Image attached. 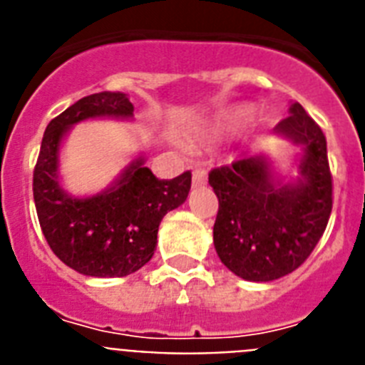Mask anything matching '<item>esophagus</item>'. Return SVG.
Segmentation results:
<instances>
[{
	"mask_svg": "<svg viewBox=\"0 0 365 365\" xmlns=\"http://www.w3.org/2000/svg\"><path fill=\"white\" fill-rule=\"evenodd\" d=\"M192 185L195 186V188H197V186H205L206 185V172H205V170H193Z\"/></svg>",
	"mask_w": 365,
	"mask_h": 365,
	"instance_id": "34e87169",
	"label": "esophagus"
}]
</instances>
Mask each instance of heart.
Masks as SVG:
<instances>
[{
  "label": "heart",
  "instance_id": "obj_1",
  "mask_svg": "<svg viewBox=\"0 0 365 365\" xmlns=\"http://www.w3.org/2000/svg\"><path fill=\"white\" fill-rule=\"evenodd\" d=\"M256 106L252 104H235L232 108L225 109L217 115V117L212 118L208 124L202 128L197 133L195 143H214V140H221V138H227L230 135H235L237 131H241L243 128H247L250 122L256 117Z\"/></svg>",
  "mask_w": 365,
  "mask_h": 365
}]
</instances>
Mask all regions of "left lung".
I'll return each mask as SVG.
<instances>
[{"instance_id":"obj_1","label":"left lung","mask_w":365,"mask_h":365,"mask_svg":"<svg viewBox=\"0 0 365 365\" xmlns=\"http://www.w3.org/2000/svg\"><path fill=\"white\" fill-rule=\"evenodd\" d=\"M274 135L302 148L298 175L285 179L269 153L212 170L219 199L214 247L228 270L247 282H274L311 256L333 208L324 131L302 104L289 106Z\"/></svg>"}]
</instances>
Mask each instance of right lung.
<instances>
[{
  "instance_id": "right-lung-1",
  "label": "right lung",
  "mask_w": 365,
  "mask_h": 365,
  "mask_svg": "<svg viewBox=\"0 0 365 365\" xmlns=\"http://www.w3.org/2000/svg\"><path fill=\"white\" fill-rule=\"evenodd\" d=\"M125 93H95L74 102L49 122L34 168V205L51 250L76 272L91 278H122L153 257L159 225L186 201L192 173L159 180L138 155L108 188L73 195L62 185L60 150L71 128L95 118L131 120Z\"/></svg>"
}]
</instances>
